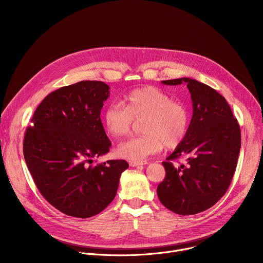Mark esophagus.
Wrapping results in <instances>:
<instances>
[{
  "mask_svg": "<svg viewBox=\"0 0 263 263\" xmlns=\"http://www.w3.org/2000/svg\"><path fill=\"white\" fill-rule=\"evenodd\" d=\"M129 164H130V166H132V167H137V166L146 164V162H145V161H130Z\"/></svg>",
  "mask_w": 263,
  "mask_h": 263,
  "instance_id": "34e87169",
  "label": "esophagus"
}]
</instances>
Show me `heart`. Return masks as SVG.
Masks as SVG:
<instances>
[{
  "label": "heart",
  "instance_id": "heart-1",
  "mask_svg": "<svg viewBox=\"0 0 263 263\" xmlns=\"http://www.w3.org/2000/svg\"><path fill=\"white\" fill-rule=\"evenodd\" d=\"M141 136L123 141L118 147L121 157L131 161H143L159 153L165 145L178 146L190 128V112L186 106L154 86L131 90L124 97V105L110 103L103 115L106 131L115 137L130 133L133 121L142 120Z\"/></svg>",
  "mask_w": 263,
  "mask_h": 263
}]
</instances>
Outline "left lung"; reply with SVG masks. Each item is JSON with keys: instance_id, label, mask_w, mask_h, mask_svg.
Wrapping results in <instances>:
<instances>
[{"instance_id": "obj_1", "label": "left lung", "mask_w": 263, "mask_h": 263, "mask_svg": "<svg viewBox=\"0 0 263 263\" xmlns=\"http://www.w3.org/2000/svg\"><path fill=\"white\" fill-rule=\"evenodd\" d=\"M162 83L187 85L193 118L184 140L162 162L165 178L157 195L171 211L193 215L212 207L227 192L240 151V129L226 99L212 87L191 78ZM181 156L186 164L175 168L171 160Z\"/></svg>"}]
</instances>
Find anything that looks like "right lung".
<instances>
[{
	"label": "right lung",
	"instance_id": "obj_1",
	"mask_svg": "<svg viewBox=\"0 0 263 263\" xmlns=\"http://www.w3.org/2000/svg\"><path fill=\"white\" fill-rule=\"evenodd\" d=\"M110 87L81 81L48 95L36 108L24 138V157L43 197L66 215L86 218L114 201L125 160L91 165L109 152L101 122Z\"/></svg>",
	"mask_w": 263,
	"mask_h": 263
}]
</instances>
